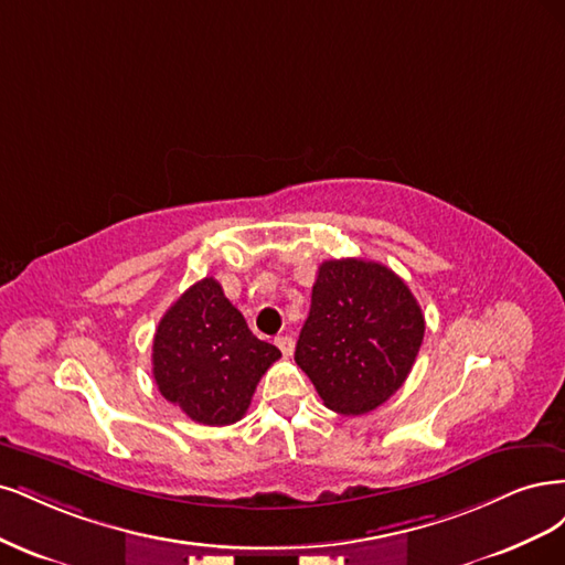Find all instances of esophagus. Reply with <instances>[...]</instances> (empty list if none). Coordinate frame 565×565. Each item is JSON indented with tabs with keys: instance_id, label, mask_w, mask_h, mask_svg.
<instances>
[{
	"instance_id": "1",
	"label": "esophagus",
	"mask_w": 565,
	"mask_h": 565,
	"mask_svg": "<svg viewBox=\"0 0 565 565\" xmlns=\"http://www.w3.org/2000/svg\"><path fill=\"white\" fill-rule=\"evenodd\" d=\"M275 342H277V348L281 350V354H284V356H290V354H294L296 342H294V338H290V335H281V338H277Z\"/></svg>"
}]
</instances>
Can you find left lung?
<instances>
[{"label":"left lung","instance_id":"1","mask_svg":"<svg viewBox=\"0 0 565 565\" xmlns=\"http://www.w3.org/2000/svg\"><path fill=\"white\" fill-rule=\"evenodd\" d=\"M425 338V317L402 277L361 258L326 260L296 344V363L323 406L363 415L404 385Z\"/></svg>","mask_w":565,"mask_h":565}]
</instances>
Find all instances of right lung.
I'll use <instances>...</instances> for the list:
<instances>
[{
	"instance_id": "1",
	"label": "right lung",
	"mask_w": 565,
	"mask_h": 565,
	"mask_svg": "<svg viewBox=\"0 0 565 565\" xmlns=\"http://www.w3.org/2000/svg\"><path fill=\"white\" fill-rule=\"evenodd\" d=\"M281 352L250 333L244 315L206 277L161 317L152 375L161 396L199 425L242 420L260 377Z\"/></svg>"
}]
</instances>
